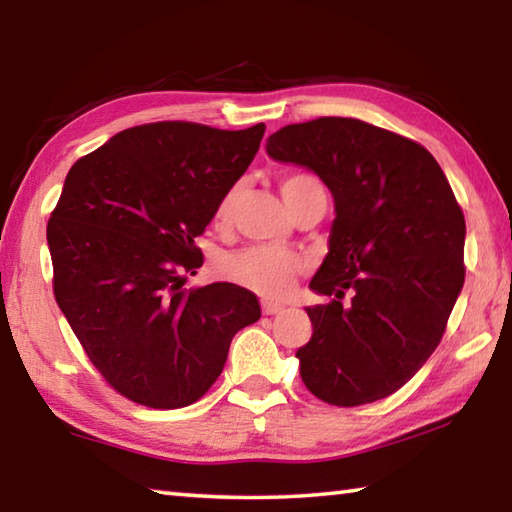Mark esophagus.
<instances>
[{
    "instance_id": "34e87169",
    "label": "esophagus",
    "mask_w": 512,
    "mask_h": 512,
    "mask_svg": "<svg viewBox=\"0 0 512 512\" xmlns=\"http://www.w3.org/2000/svg\"><path fill=\"white\" fill-rule=\"evenodd\" d=\"M284 309V305H280V302H271V300H262V311L266 316H273V314H280V311Z\"/></svg>"
}]
</instances>
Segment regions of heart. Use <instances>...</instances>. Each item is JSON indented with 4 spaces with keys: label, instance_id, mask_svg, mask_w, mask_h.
<instances>
[{
    "label": "heart",
    "instance_id": "heart-1",
    "mask_svg": "<svg viewBox=\"0 0 512 512\" xmlns=\"http://www.w3.org/2000/svg\"><path fill=\"white\" fill-rule=\"evenodd\" d=\"M320 185L309 173H289L280 180V189L287 205L300 187ZM239 198V185H232L214 207L212 223L216 228L228 225L235 214ZM309 271V259L296 250L280 246H248L241 248L223 259V273L239 287L257 293L264 298H284L289 296L298 284V277Z\"/></svg>",
    "mask_w": 512,
    "mask_h": 512
}]
</instances>
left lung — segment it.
<instances>
[{"instance_id":"1","label":"left lung","mask_w":512,"mask_h":512,"mask_svg":"<svg viewBox=\"0 0 512 512\" xmlns=\"http://www.w3.org/2000/svg\"><path fill=\"white\" fill-rule=\"evenodd\" d=\"M266 151L316 171L336 207L329 253L309 282L334 298L307 307L314 334L296 352L300 377L334 406L384 400L438 348L463 289L461 205L422 144L361 119L289 124Z\"/></svg>"}]
</instances>
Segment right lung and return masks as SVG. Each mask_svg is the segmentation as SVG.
Here are the masks:
<instances>
[{
    "mask_svg": "<svg viewBox=\"0 0 512 512\" xmlns=\"http://www.w3.org/2000/svg\"><path fill=\"white\" fill-rule=\"evenodd\" d=\"M264 131L155 121L110 137L67 173L47 223L54 296L94 368L131 402L201 400L232 336L262 316L237 284H183L203 266L196 237Z\"/></svg>",
    "mask_w": 512,
    "mask_h": 512,
    "instance_id": "obj_1",
    "label": "right lung"
}]
</instances>
